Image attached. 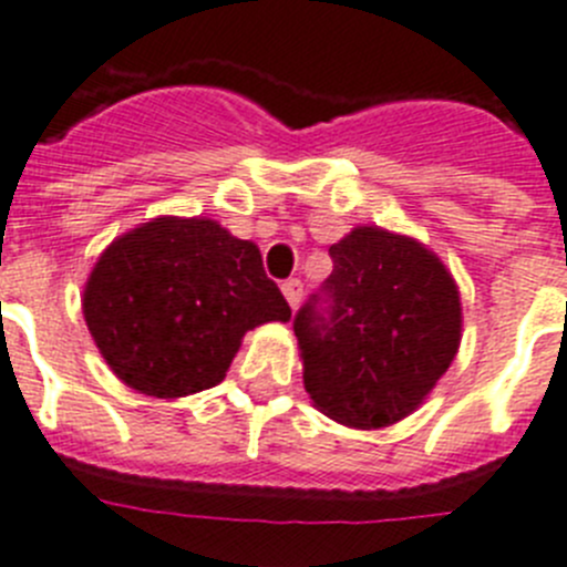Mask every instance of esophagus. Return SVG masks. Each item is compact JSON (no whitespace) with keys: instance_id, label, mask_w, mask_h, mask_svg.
Instances as JSON below:
<instances>
[{"instance_id":"1","label":"esophagus","mask_w":567,"mask_h":567,"mask_svg":"<svg viewBox=\"0 0 567 567\" xmlns=\"http://www.w3.org/2000/svg\"><path fill=\"white\" fill-rule=\"evenodd\" d=\"M282 293L285 299H288L290 308H299V302H302V282H299V279H285Z\"/></svg>"}]
</instances>
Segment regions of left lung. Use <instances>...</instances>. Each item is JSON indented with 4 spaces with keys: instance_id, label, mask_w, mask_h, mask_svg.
<instances>
[{
    "instance_id": "1",
    "label": "left lung",
    "mask_w": 567,
    "mask_h": 567,
    "mask_svg": "<svg viewBox=\"0 0 567 567\" xmlns=\"http://www.w3.org/2000/svg\"><path fill=\"white\" fill-rule=\"evenodd\" d=\"M333 274L293 319L313 406L381 430L423 404L461 344V293L417 239L359 226L330 246Z\"/></svg>"
}]
</instances>
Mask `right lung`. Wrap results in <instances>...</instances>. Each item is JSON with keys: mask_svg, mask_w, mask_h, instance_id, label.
<instances>
[{"mask_svg": "<svg viewBox=\"0 0 567 567\" xmlns=\"http://www.w3.org/2000/svg\"><path fill=\"white\" fill-rule=\"evenodd\" d=\"M81 308L110 370L155 398L220 384L248 330L290 319L259 248L208 217H155L112 239Z\"/></svg>", "mask_w": 567, "mask_h": 567, "instance_id": "right-lung-1", "label": "right lung"}]
</instances>
